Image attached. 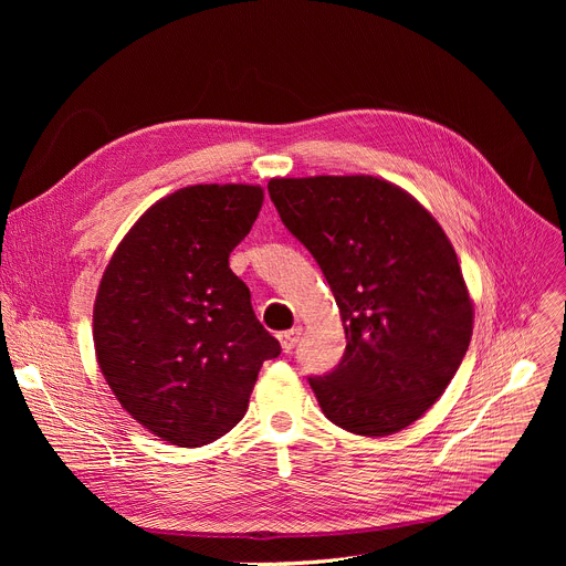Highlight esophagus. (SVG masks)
I'll use <instances>...</instances> for the list:
<instances>
[{
  "label": "esophagus",
  "mask_w": 566,
  "mask_h": 566,
  "mask_svg": "<svg viewBox=\"0 0 566 566\" xmlns=\"http://www.w3.org/2000/svg\"><path fill=\"white\" fill-rule=\"evenodd\" d=\"M301 335H303V328H301V325H298V328H291V331H286V333H282V335H280V344H282L284 353H291V350L295 348V344H298Z\"/></svg>",
  "instance_id": "34e87169"
}]
</instances>
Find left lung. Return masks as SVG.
Masks as SVG:
<instances>
[{"label":"left lung","mask_w":566,"mask_h":566,"mask_svg":"<svg viewBox=\"0 0 566 566\" xmlns=\"http://www.w3.org/2000/svg\"><path fill=\"white\" fill-rule=\"evenodd\" d=\"M284 227L337 301L346 350L310 376L321 410L358 436H390L438 401L472 337L457 252L420 201L374 176L273 178Z\"/></svg>","instance_id":"8db88e82"}]
</instances>
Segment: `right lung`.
<instances>
[{
	"label": "right lung",
	"instance_id": "add662e5",
	"mask_svg": "<svg viewBox=\"0 0 566 566\" xmlns=\"http://www.w3.org/2000/svg\"><path fill=\"white\" fill-rule=\"evenodd\" d=\"M259 186H190L160 199L109 259L94 305L101 371L133 418L178 448L231 431L280 342L229 268Z\"/></svg>",
	"mask_w": 566,
	"mask_h": 566
}]
</instances>
